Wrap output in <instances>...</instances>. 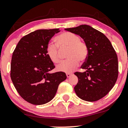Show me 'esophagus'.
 <instances>
[{"instance_id":"esophagus-1","label":"esophagus","mask_w":128,"mask_h":128,"mask_svg":"<svg viewBox=\"0 0 128 128\" xmlns=\"http://www.w3.org/2000/svg\"><path fill=\"white\" fill-rule=\"evenodd\" d=\"M72 75V73H66V76H67V77L68 78H70Z\"/></svg>"}]
</instances>
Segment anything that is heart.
I'll use <instances>...</instances> for the list:
<instances>
[{
    "label": "heart",
    "instance_id": "heart-1",
    "mask_svg": "<svg viewBox=\"0 0 128 128\" xmlns=\"http://www.w3.org/2000/svg\"><path fill=\"white\" fill-rule=\"evenodd\" d=\"M56 44L60 50L68 49L67 58L68 59L56 67L59 72L70 73L77 67L79 60L81 62L87 58V46L80 41V37L72 32H66L58 35L55 39ZM47 55L54 63H58L61 60L60 52L55 45L50 44L46 49Z\"/></svg>",
    "mask_w": 128,
    "mask_h": 128
}]
</instances>
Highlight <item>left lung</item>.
<instances>
[{"label":"left lung","mask_w":128,"mask_h":128,"mask_svg":"<svg viewBox=\"0 0 128 128\" xmlns=\"http://www.w3.org/2000/svg\"><path fill=\"white\" fill-rule=\"evenodd\" d=\"M66 30L78 35L87 46L83 73L76 72L78 82L74 87L78 96L88 102L98 100L106 96L118 77V59L111 42L104 34L92 26L82 24Z\"/></svg>","instance_id":"1"}]
</instances>
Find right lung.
<instances>
[{
  "instance_id": "obj_1",
  "label": "right lung",
  "mask_w": 128,
  "mask_h": 128,
  "mask_svg": "<svg viewBox=\"0 0 128 128\" xmlns=\"http://www.w3.org/2000/svg\"><path fill=\"white\" fill-rule=\"evenodd\" d=\"M60 29H39L22 37L12 54L11 78L23 99L34 105H43L53 99L61 82L62 72L50 73L55 68L47 55L49 40Z\"/></svg>"
}]
</instances>
